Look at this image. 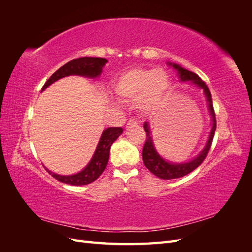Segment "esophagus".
Here are the masks:
<instances>
[{
	"label": "esophagus",
	"mask_w": 252,
	"mask_h": 252,
	"mask_svg": "<svg viewBox=\"0 0 252 252\" xmlns=\"http://www.w3.org/2000/svg\"><path fill=\"white\" fill-rule=\"evenodd\" d=\"M131 126H138V122H136L134 119H130V120H129L126 127H131Z\"/></svg>",
	"instance_id": "1"
}]
</instances>
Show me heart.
<instances>
[{
  "label": "heart",
  "mask_w": 252,
  "mask_h": 252,
  "mask_svg": "<svg viewBox=\"0 0 252 252\" xmlns=\"http://www.w3.org/2000/svg\"><path fill=\"white\" fill-rule=\"evenodd\" d=\"M170 88L169 77L162 69L131 68L119 74L114 91L124 98L135 97L136 107L143 111H154L163 104Z\"/></svg>",
  "instance_id": "heart-1"
}]
</instances>
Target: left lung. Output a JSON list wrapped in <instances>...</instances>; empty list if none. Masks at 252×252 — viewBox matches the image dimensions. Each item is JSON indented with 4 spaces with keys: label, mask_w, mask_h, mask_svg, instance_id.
Wrapping results in <instances>:
<instances>
[{
    "label": "left lung",
    "mask_w": 252,
    "mask_h": 252,
    "mask_svg": "<svg viewBox=\"0 0 252 252\" xmlns=\"http://www.w3.org/2000/svg\"><path fill=\"white\" fill-rule=\"evenodd\" d=\"M171 65L175 70L178 71V75L182 82H186L190 81L194 85H196L199 88H201L204 91V94L206 96V100H207L208 104V109L211 114V119H212V128L209 134V138L207 143H206L205 148L201 151V154L194 158L192 161L187 162V163H170L167 162L165 159L159 156L156 148L154 142H152V138L150 135V129H149V124L148 122H145L144 123V130L146 132V142L144 144L143 151H142V158H143V162L146 166V168L155 175H157L158 178L163 179V180H172V179H178L182 178L184 175L190 173L193 171L195 168H197L202 163L204 159L207 157L209 149L211 147L213 136H215L216 132V128H217V120H216V113L215 109H213V104H212V98H211V94L210 90L206 85L205 82L197 75L196 73L189 71L185 68L181 67L178 64H173V63H168Z\"/></svg>",
    "instance_id": "obj_1"
}]
</instances>
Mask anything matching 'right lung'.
<instances>
[{
    "mask_svg": "<svg viewBox=\"0 0 252 252\" xmlns=\"http://www.w3.org/2000/svg\"><path fill=\"white\" fill-rule=\"evenodd\" d=\"M108 61L103 58H89L84 57L69 61V62L60 67L59 69L53 73L47 80L42 87V91L46 89L52 83L62 79L68 75H82V77L88 78H96L102 72V68L107 63ZM123 132V129L121 127H109L105 129L102 133V136L98 142L94 155L91 158L89 164L84 168L81 172L73 175H60L56 174L48 169H46L51 177L56 180L69 184L72 186H82L87 185L95 181L105 170L109 158V150L112 143L116 141L121 133Z\"/></svg>",
    "mask_w": 252,
    "mask_h": 252,
    "instance_id": "right-lung-1",
    "label": "right lung"
}]
</instances>
